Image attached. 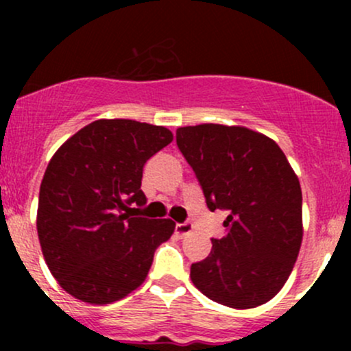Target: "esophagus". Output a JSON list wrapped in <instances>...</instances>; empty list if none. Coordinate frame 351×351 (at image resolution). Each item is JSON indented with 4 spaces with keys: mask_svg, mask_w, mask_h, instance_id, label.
I'll list each match as a JSON object with an SVG mask.
<instances>
[{
    "mask_svg": "<svg viewBox=\"0 0 351 351\" xmlns=\"http://www.w3.org/2000/svg\"><path fill=\"white\" fill-rule=\"evenodd\" d=\"M191 231H193L191 223H180V224H176V228H175V232L180 237H186Z\"/></svg>",
    "mask_w": 351,
    "mask_h": 351,
    "instance_id": "obj_1",
    "label": "esophagus"
}]
</instances>
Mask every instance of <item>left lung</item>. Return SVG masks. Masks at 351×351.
Here are the masks:
<instances>
[{
	"label": "left lung",
	"mask_w": 351,
	"mask_h": 351,
	"mask_svg": "<svg viewBox=\"0 0 351 351\" xmlns=\"http://www.w3.org/2000/svg\"><path fill=\"white\" fill-rule=\"evenodd\" d=\"M211 211H228V234L211 239L206 259L191 265L193 284L231 308H254L276 297L299 256L302 189L272 138L241 125L201 123L176 130Z\"/></svg>",
	"instance_id": "left-lung-1"
}]
</instances>
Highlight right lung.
Masks as SVG:
<instances>
[{
	"label": "right lung",
	"instance_id": "1",
	"mask_svg": "<svg viewBox=\"0 0 351 351\" xmlns=\"http://www.w3.org/2000/svg\"><path fill=\"white\" fill-rule=\"evenodd\" d=\"M173 142L160 125L100 119L67 138L47 165L39 189L38 228L44 261L75 299L106 305L147 279L171 219L132 217L147 203L143 167Z\"/></svg>",
	"mask_w": 351,
	"mask_h": 351
}]
</instances>
